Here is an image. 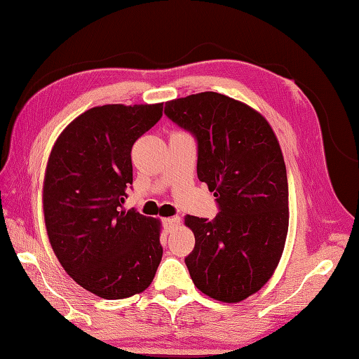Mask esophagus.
<instances>
[{
  "instance_id": "esophagus-1",
  "label": "esophagus",
  "mask_w": 359,
  "mask_h": 359,
  "mask_svg": "<svg viewBox=\"0 0 359 359\" xmlns=\"http://www.w3.org/2000/svg\"><path fill=\"white\" fill-rule=\"evenodd\" d=\"M180 223V219L179 217H168V219H163V224L166 228H174V226H177V224Z\"/></svg>"
}]
</instances>
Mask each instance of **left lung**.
Wrapping results in <instances>:
<instances>
[{
    "label": "left lung",
    "instance_id": "8db88e82",
    "mask_svg": "<svg viewBox=\"0 0 359 359\" xmlns=\"http://www.w3.org/2000/svg\"><path fill=\"white\" fill-rule=\"evenodd\" d=\"M166 118L197 140V177L214 191V220L187 215L196 245L187 258L194 285L219 302L260 290L285 249L289 226L286 165L260 113L214 91L165 104Z\"/></svg>",
    "mask_w": 359,
    "mask_h": 359
}]
</instances>
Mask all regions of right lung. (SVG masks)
Here are the masks:
<instances>
[{
    "mask_svg": "<svg viewBox=\"0 0 359 359\" xmlns=\"http://www.w3.org/2000/svg\"><path fill=\"white\" fill-rule=\"evenodd\" d=\"M162 110L163 104L90 108L48 157L43 200L50 245L65 272L101 298L144 292L162 260L159 220L123 210L131 148Z\"/></svg>",
    "mask_w": 359,
    "mask_h": 359,
    "instance_id": "add662e5",
    "label": "right lung"
}]
</instances>
